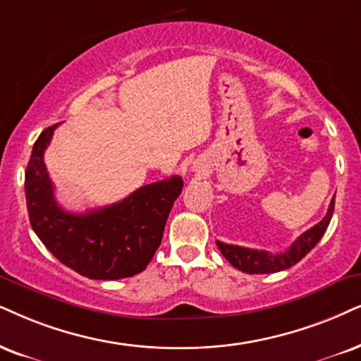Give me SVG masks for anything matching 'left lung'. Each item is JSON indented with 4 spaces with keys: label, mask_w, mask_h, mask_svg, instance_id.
Wrapping results in <instances>:
<instances>
[{
    "label": "left lung",
    "mask_w": 361,
    "mask_h": 361,
    "mask_svg": "<svg viewBox=\"0 0 361 361\" xmlns=\"http://www.w3.org/2000/svg\"><path fill=\"white\" fill-rule=\"evenodd\" d=\"M333 208H335V198L331 200L325 218L320 223L310 228V230L305 231L303 235H300V238H296L295 243L286 252L271 255L264 252V250L243 248V246L221 243V241H216V245L228 262L233 264L235 268H238V270L250 273V275H264V273L288 270L290 267L298 263L303 257H307V253L312 252L318 241L322 240L323 233H325L328 225H330Z\"/></svg>",
    "instance_id": "1"
}]
</instances>
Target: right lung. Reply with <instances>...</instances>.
I'll use <instances>...</instances> for the list:
<instances>
[{
    "label": "right lung",
    "mask_w": 361,
    "mask_h": 361,
    "mask_svg": "<svg viewBox=\"0 0 361 361\" xmlns=\"http://www.w3.org/2000/svg\"><path fill=\"white\" fill-rule=\"evenodd\" d=\"M56 126L47 128L35 141L25 173L26 207L35 233L53 257L91 280H120L143 271L161 243L183 180L171 176L141 186L109 207L66 212L54 200L43 159Z\"/></svg>",
    "instance_id": "1"
}]
</instances>
